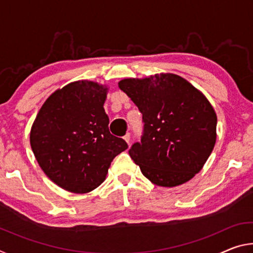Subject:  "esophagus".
I'll list each match as a JSON object with an SVG mask.
<instances>
[{
    "label": "esophagus",
    "instance_id": "obj_1",
    "mask_svg": "<svg viewBox=\"0 0 253 253\" xmlns=\"http://www.w3.org/2000/svg\"><path fill=\"white\" fill-rule=\"evenodd\" d=\"M124 139L126 140L127 144H129V140H130V134H129V132H127V134L124 136Z\"/></svg>",
    "mask_w": 253,
    "mask_h": 253
}]
</instances>
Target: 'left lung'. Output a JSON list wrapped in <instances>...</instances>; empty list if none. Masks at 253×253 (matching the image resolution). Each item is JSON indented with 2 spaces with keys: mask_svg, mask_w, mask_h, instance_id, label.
Returning <instances> with one entry per match:
<instances>
[{
  "mask_svg": "<svg viewBox=\"0 0 253 253\" xmlns=\"http://www.w3.org/2000/svg\"><path fill=\"white\" fill-rule=\"evenodd\" d=\"M118 85L143 115L142 139L129 155L144 176L164 187L193 178L216 140V114L207 97L174 74L123 79Z\"/></svg>",
  "mask_w": 253,
  "mask_h": 253,
  "instance_id": "left-lung-1",
  "label": "left lung"
}]
</instances>
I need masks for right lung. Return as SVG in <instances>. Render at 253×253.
<instances>
[{"instance_id":"1","label":"right lung","mask_w":253,"mask_h":253,"mask_svg":"<svg viewBox=\"0 0 253 253\" xmlns=\"http://www.w3.org/2000/svg\"><path fill=\"white\" fill-rule=\"evenodd\" d=\"M108 88L80 80L58 89L42 105L30 132L40 168L72 193H88L105 181L111 162L128 148L110 134L104 109Z\"/></svg>"}]
</instances>
